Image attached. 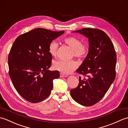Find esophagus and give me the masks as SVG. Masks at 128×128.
I'll list each match as a JSON object with an SVG mask.
<instances>
[{"label": "esophagus", "mask_w": 128, "mask_h": 128, "mask_svg": "<svg viewBox=\"0 0 128 128\" xmlns=\"http://www.w3.org/2000/svg\"><path fill=\"white\" fill-rule=\"evenodd\" d=\"M60 78H66L68 77V75L66 74H62V73H60Z\"/></svg>", "instance_id": "34e87169"}]
</instances>
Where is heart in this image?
<instances>
[{
	"label": "heart",
	"instance_id": "heart-1",
	"mask_svg": "<svg viewBox=\"0 0 128 128\" xmlns=\"http://www.w3.org/2000/svg\"><path fill=\"white\" fill-rule=\"evenodd\" d=\"M64 42L72 50V55L78 58L81 59L85 57L88 53L86 45L81 43V40L74 36H69L64 39ZM59 44L57 42H51L49 45L48 51L51 56H56L57 54ZM54 69L63 74H68L76 68L77 62L74 60L64 61L58 60L53 63Z\"/></svg>",
	"mask_w": 128,
	"mask_h": 128
}]
</instances>
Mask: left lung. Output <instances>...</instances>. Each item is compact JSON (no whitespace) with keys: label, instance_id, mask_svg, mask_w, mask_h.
<instances>
[{"label":"left lung","instance_id":"1","mask_svg":"<svg viewBox=\"0 0 128 128\" xmlns=\"http://www.w3.org/2000/svg\"><path fill=\"white\" fill-rule=\"evenodd\" d=\"M74 32L88 39V53L76 70L88 76L84 79L79 78L78 85L70 94L79 104L90 106L102 98L114 80L116 56L110 37L100 30L84 28Z\"/></svg>","mask_w":128,"mask_h":128}]
</instances>
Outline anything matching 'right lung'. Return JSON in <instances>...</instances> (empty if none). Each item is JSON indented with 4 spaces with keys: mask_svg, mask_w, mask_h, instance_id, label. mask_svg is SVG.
<instances>
[{
    "mask_svg": "<svg viewBox=\"0 0 128 128\" xmlns=\"http://www.w3.org/2000/svg\"><path fill=\"white\" fill-rule=\"evenodd\" d=\"M64 31L37 28L19 36L8 56L9 74L16 90L32 103L48 97L53 80L59 78L58 71H50L52 59L48 47L53 40Z\"/></svg>",
    "mask_w": 128,
    "mask_h": 128,
    "instance_id": "add662e5",
    "label": "right lung"
}]
</instances>
